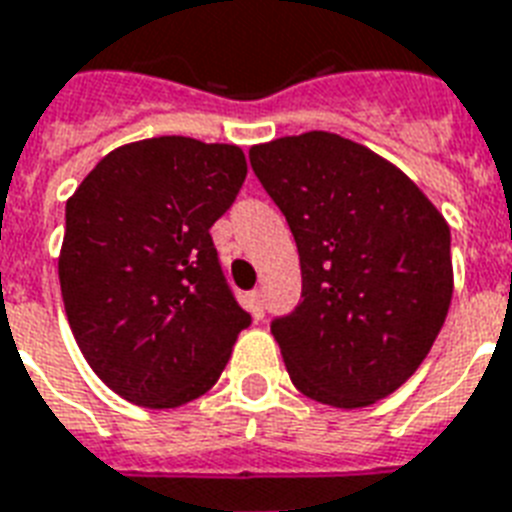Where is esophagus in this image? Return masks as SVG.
Returning <instances> with one entry per match:
<instances>
[{
    "mask_svg": "<svg viewBox=\"0 0 512 512\" xmlns=\"http://www.w3.org/2000/svg\"><path fill=\"white\" fill-rule=\"evenodd\" d=\"M249 303H252V313H255L257 319H263L265 316V295L260 289H255L252 295H249Z\"/></svg>",
    "mask_w": 512,
    "mask_h": 512,
    "instance_id": "34e87169",
    "label": "esophagus"
}]
</instances>
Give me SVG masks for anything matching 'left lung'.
<instances>
[{
	"instance_id": "1",
	"label": "left lung",
	"mask_w": 512,
	"mask_h": 512,
	"mask_svg": "<svg viewBox=\"0 0 512 512\" xmlns=\"http://www.w3.org/2000/svg\"><path fill=\"white\" fill-rule=\"evenodd\" d=\"M249 164L300 252V303L271 321L289 380L340 409L390 396L449 313L446 220L404 172L332 132L255 146Z\"/></svg>"
}]
</instances>
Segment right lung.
Returning <instances> with one entry per match:
<instances>
[{
    "instance_id": "add662e5",
    "label": "right lung",
    "mask_w": 512,
    "mask_h": 512,
    "mask_svg": "<svg viewBox=\"0 0 512 512\" xmlns=\"http://www.w3.org/2000/svg\"><path fill=\"white\" fill-rule=\"evenodd\" d=\"M244 177L239 146L164 135L111 151L68 199V324L92 372L132 404L204 396L252 324L209 236Z\"/></svg>"
}]
</instances>
